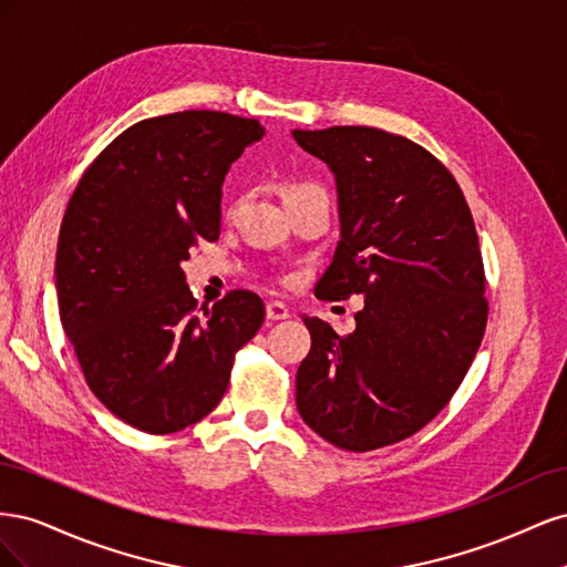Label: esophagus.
Wrapping results in <instances>:
<instances>
[{
    "label": "esophagus",
    "instance_id": "34e87169",
    "mask_svg": "<svg viewBox=\"0 0 567 567\" xmlns=\"http://www.w3.org/2000/svg\"><path fill=\"white\" fill-rule=\"evenodd\" d=\"M288 317H290V312H288V307L284 302H277V300L267 302V319L269 321H281V319H288Z\"/></svg>",
    "mask_w": 567,
    "mask_h": 567
}]
</instances>
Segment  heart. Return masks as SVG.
<instances>
[{
	"mask_svg": "<svg viewBox=\"0 0 567 567\" xmlns=\"http://www.w3.org/2000/svg\"><path fill=\"white\" fill-rule=\"evenodd\" d=\"M310 194H323V188L315 182H307V179H286V182H281V196H284L286 203L305 198ZM236 210H238V203L234 200V203L227 205V217L231 219L236 215Z\"/></svg>",
	"mask_w": 567,
	"mask_h": 567,
	"instance_id": "1",
	"label": "heart"
}]
</instances>
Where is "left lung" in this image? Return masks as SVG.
<instances>
[{
	"mask_svg": "<svg viewBox=\"0 0 567 567\" xmlns=\"http://www.w3.org/2000/svg\"><path fill=\"white\" fill-rule=\"evenodd\" d=\"M293 136L338 184L340 241L315 293L364 296L350 336L302 317L312 348L296 404L336 447L381 450L447 406L483 342L489 305L475 221L450 169L406 136L362 125Z\"/></svg>",
	"mask_w": 567,
	"mask_h": 567,
	"instance_id": "obj_1",
	"label": "left lung"
}]
</instances>
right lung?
I'll list each match as a JSON object with an SVG mask.
<instances>
[{
  "label": "right lung",
  "instance_id": "right-lung-1",
  "mask_svg": "<svg viewBox=\"0 0 567 567\" xmlns=\"http://www.w3.org/2000/svg\"><path fill=\"white\" fill-rule=\"evenodd\" d=\"M262 134L219 111L146 117L99 153L68 200L63 331L96 400L136 431L167 435L208 416L265 321L250 290L198 307L182 271L188 250L219 238L221 182Z\"/></svg>",
  "mask_w": 567,
  "mask_h": 567
}]
</instances>
